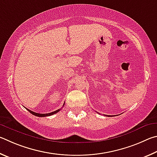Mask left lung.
Returning a JSON list of instances; mask_svg holds the SVG:
<instances>
[{"label":"left lung","mask_w":157,"mask_h":157,"mask_svg":"<svg viewBox=\"0 0 157 157\" xmlns=\"http://www.w3.org/2000/svg\"><path fill=\"white\" fill-rule=\"evenodd\" d=\"M108 117H112V116H109V115H108Z\"/></svg>","instance_id":"1"}]
</instances>
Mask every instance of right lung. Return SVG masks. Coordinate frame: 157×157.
I'll return each instance as SVG.
<instances>
[{
    "mask_svg": "<svg viewBox=\"0 0 157 157\" xmlns=\"http://www.w3.org/2000/svg\"><path fill=\"white\" fill-rule=\"evenodd\" d=\"M65 104V103H64ZM63 106H64V105H63ZM27 110H28L30 113L32 114L33 115H34V116H36V117H48V116H51V115H53L54 114L57 113L58 112H59L60 110V109H57V110L54 111V112H51V113H48V114H39V113H36V112H32V110H30V109L26 108Z\"/></svg>",
    "mask_w": 157,
    "mask_h": 157,
    "instance_id": "right-lung-1",
    "label": "right lung"
}]
</instances>
